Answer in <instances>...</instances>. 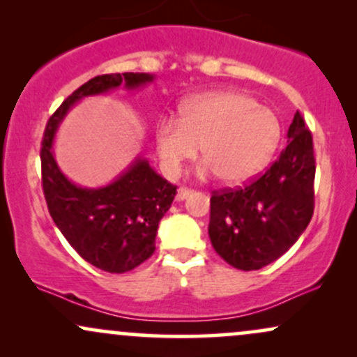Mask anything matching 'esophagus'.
I'll list each match as a JSON object with an SVG mask.
<instances>
[{
  "mask_svg": "<svg viewBox=\"0 0 357 357\" xmlns=\"http://www.w3.org/2000/svg\"><path fill=\"white\" fill-rule=\"evenodd\" d=\"M191 190H188V188H179L178 190V195H176V199H178V202H183V199H186L188 196L191 195Z\"/></svg>",
  "mask_w": 357,
  "mask_h": 357,
  "instance_id": "obj_1",
  "label": "esophagus"
}]
</instances>
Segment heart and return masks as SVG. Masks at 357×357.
<instances>
[{
	"label": "heart",
	"instance_id": "obj_1",
	"mask_svg": "<svg viewBox=\"0 0 357 357\" xmlns=\"http://www.w3.org/2000/svg\"><path fill=\"white\" fill-rule=\"evenodd\" d=\"M280 137V121L272 110L231 90L191 97L181 104L179 121L162 117L155 124V149L167 174L181 173L202 146L199 178L216 174L230 186L255 178L272 159Z\"/></svg>",
	"mask_w": 357,
	"mask_h": 357
}]
</instances>
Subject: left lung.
<instances>
[{
	"label": "left lung",
	"mask_w": 357,
	"mask_h": 357,
	"mask_svg": "<svg viewBox=\"0 0 357 357\" xmlns=\"http://www.w3.org/2000/svg\"><path fill=\"white\" fill-rule=\"evenodd\" d=\"M287 139L277 161L255 181L236 190L213 191L208 227L211 245L238 270H258L275 261L312 218V134L298 110Z\"/></svg>",
	"instance_id": "left-lung-1"
}]
</instances>
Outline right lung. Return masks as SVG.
Returning <instances> with one entry per match:
<instances>
[{"mask_svg":"<svg viewBox=\"0 0 357 357\" xmlns=\"http://www.w3.org/2000/svg\"><path fill=\"white\" fill-rule=\"evenodd\" d=\"M153 80L151 73L134 72L93 77L61 102L43 134L40 159L50 216L73 250L104 272H129L153 255L159 221L171 208L176 186L155 173L144 158H136L107 186H77L56 165L53 139L60 122L79 100L121 85L134 90Z\"/></svg>","mask_w":357,"mask_h":357,"instance_id":"add662e5","label":"right lung"}]
</instances>
